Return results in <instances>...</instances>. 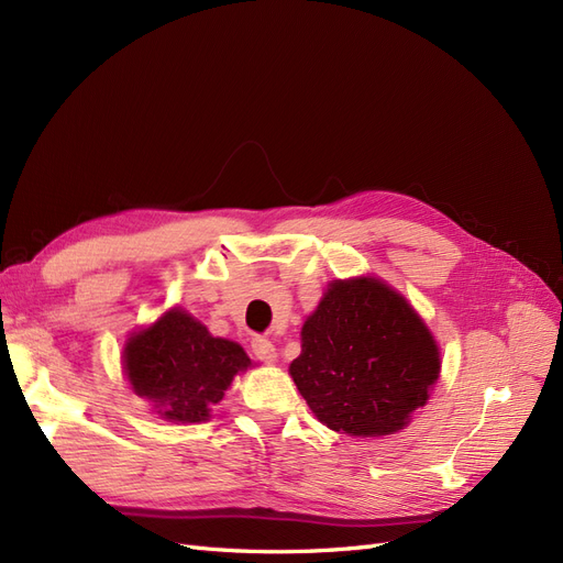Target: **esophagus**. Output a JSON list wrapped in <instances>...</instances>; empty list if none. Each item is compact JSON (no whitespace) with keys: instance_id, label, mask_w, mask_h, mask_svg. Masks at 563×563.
I'll return each instance as SVG.
<instances>
[{"instance_id":"1","label":"esophagus","mask_w":563,"mask_h":563,"mask_svg":"<svg viewBox=\"0 0 563 563\" xmlns=\"http://www.w3.org/2000/svg\"><path fill=\"white\" fill-rule=\"evenodd\" d=\"M253 352H255V357H257L260 362H264V364H274L276 357H278L276 345L271 343L268 339H262V336L253 339Z\"/></svg>"}]
</instances>
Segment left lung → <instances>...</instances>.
Returning <instances> with one entry per match:
<instances>
[{"mask_svg":"<svg viewBox=\"0 0 563 563\" xmlns=\"http://www.w3.org/2000/svg\"><path fill=\"white\" fill-rule=\"evenodd\" d=\"M441 352L406 297L380 278L331 280L289 364L316 418L347 435H389L429 401Z\"/></svg>","mask_w":563,"mask_h":563,"instance_id":"8db88e82","label":"left lung"}]
</instances>
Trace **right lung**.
<instances>
[{
  "label": "right lung",
  "instance_id": "obj_1",
  "mask_svg": "<svg viewBox=\"0 0 563 563\" xmlns=\"http://www.w3.org/2000/svg\"><path fill=\"white\" fill-rule=\"evenodd\" d=\"M122 364L132 391L162 420L192 424L211 418V406L222 401L250 357L239 343L211 336L190 313L172 308L130 336Z\"/></svg>",
  "mask_w": 563,
  "mask_h": 563
}]
</instances>
